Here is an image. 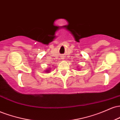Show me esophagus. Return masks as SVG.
I'll list each match as a JSON object with an SVG mask.
<instances>
[{"label":"esophagus","instance_id":"34e87169","mask_svg":"<svg viewBox=\"0 0 120 120\" xmlns=\"http://www.w3.org/2000/svg\"><path fill=\"white\" fill-rule=\"evenodd\" d=\"M63 57H65V56H63ZM63 59H64V58H63Z\"/></svg>","mask_w":120,"mask_h":120}]
</instances>
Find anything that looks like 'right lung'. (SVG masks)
<instances>
[{
    "label": "right lung",
    "mask_w": 120,
    "mask_h": 120,
    "mask_svg": "<svg viewBox=\"0 0 120 120\" xmlns=\"http://www.w3.org/2000/svg\"><path fill=\"white\" fill-rule=\"evenodd\" d=\"M46 71V72H49V70H46V71Z\"/></svg>",
    "instance_id": "add662e5"
}]
</instances>
